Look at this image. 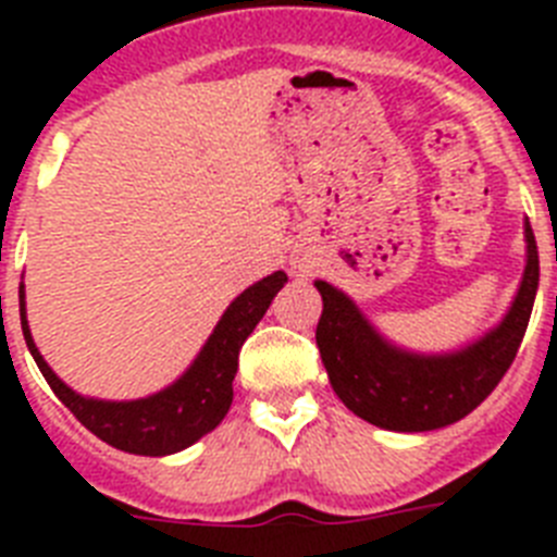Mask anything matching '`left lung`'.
I'll list each match as a JSON object with an SVG mask.
<instances>
[{
	"instance_id": "left-lung-1",
	"label": "left lung",
	"mask_w": 557,
	"mask_h": 557,
	"mask_svg": "<svg viewBox=\"0 0 557 557\" xmlns=\"http://www.w3.org/2000/svg\"><path fill=\"white\" fill-rule=\"evenodd\" d=\"M284 282H287V275L278 270V273L268 275V278L236 295L214 326V332L203 343V348L195 354V359L175 382L150 393V396L122 398V401L77 393L49 368V362L38 351L33 332H29L24 282L18 284V314H22L24 343L36 359L38 371L44 373L52 393L61 398L88 432H95L113 449L131 451V455L164 457L198 444L200 437L218 430L231 407V396H234V393L225 391L223 376L228 351L236 346V339L245 337L262 318L270 298H273L270 289L282 287Z\"/></svg>"
}]
</instances>
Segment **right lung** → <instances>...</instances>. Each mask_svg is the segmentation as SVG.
I'll return each instance as SVG.
<instances>
[{"label":"right lung","mask_w":557,"mask_h":557,"mask_svg":"<svg viewBox=\"0 0 557 557\" xmlns=\"http://www.w3.org/2000/svg\"><path fill=\"white\" fill-rule=\"evenodd\" d=\"M528 259L508 312L491 332L460 351L418 354L393 346L359 309L332 284H318L323 295L321 321L334 318L346 339V371L332 382L339 401L368 424L391 432H430L469 416L513 362L528 332L539 289V248L524 223Z\"/></svg>","instance_id":"1"}]
</instances>
